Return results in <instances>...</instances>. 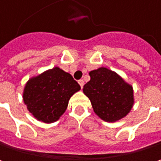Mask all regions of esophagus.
Returning <instances> with one entry per match:
<instances>
[{
  "mask_svg": "<svg viewBox=\"0 0 161 161\" xmlns=\"http://www.w3.org/2000/svg\"><path fill=\"white\" fill-rule=\"evenodd\" d=\"M78 83H79V85H80L81 87H83V86H84V84H85V82H84V80H82V79H80V80L78 81Z\"/></svg>",
  "mask_w": 161,
  "mask_h": 161,
  "instance_id": "1",
  "label": "esophagus"
}]
</instances>
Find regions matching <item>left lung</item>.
<instances>
[{
  "instance_id": "8db88e82",
  "label": "left lung",
  "mask_w": 161,
  "mask_h": 161,
  "mask_svg": "<svg viewBox=\"0 0 161 161\" xmlns=\"http://www.w3.org/2000/svg\"><path fill=\"white\" fill-rule=\"evenodd\" d=\"M90 80L83 88L93 110L102 119L114 122L126 116L133 104L132 86L107 68L89 73Z\"/></svg>"
}]
</instances>
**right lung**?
Instances as JSON below:
<instances>
[{
  "instance_id": "obj_1",
  "label": "right lung",
  "mask_w": 161,
  "mask_h": 161,
  "mask_svg": "<svg viewBox=\"0 0 161 161\" xmlns=\"http://www.w3.org/2000/svg\"><path fill=\"white\" fill-rule=\"evenodd\" d=\"M80 88L70 74L55 67L28 81L23 100L36 119L52 123L65 112L70 98Z\"/></svg>"
}]
</instances>
